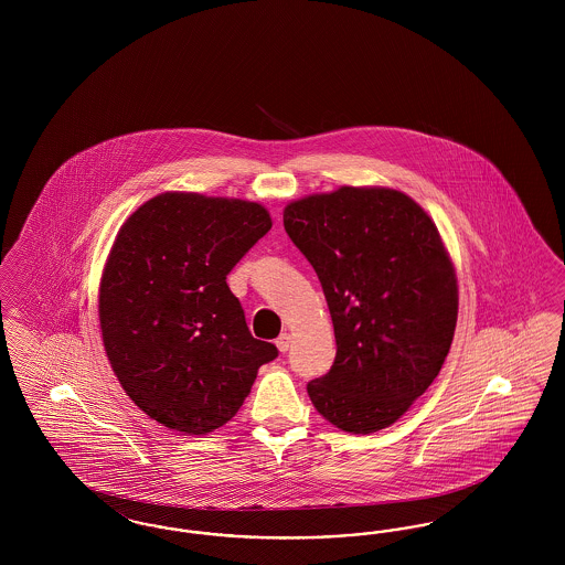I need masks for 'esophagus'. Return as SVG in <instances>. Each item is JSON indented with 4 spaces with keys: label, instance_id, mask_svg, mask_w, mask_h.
<instances>
[{
    "label": "esophagus",
    "instance_id": "1",
    "mask_svg": "<svg viewBox=\"0 0 565 565\" xmlns=\"http://www.w3.org/2000/svg\"><path fill=\"white\" fill-rule=\"evenodd\" d=\"M275 345H277V350L281 351V353H286V351L290 350V345H292V339H290V334H279V339L275 341Z\"/></svg>",
    "mask_w": 565,
    "mask_h": 565
}]
</instances>
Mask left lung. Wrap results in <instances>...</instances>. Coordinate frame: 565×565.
Masks as SVG:
<instances>
[{
	"mask_svg": "<svg viewBox=\"0 0 565 565\" xmlns=\"http://www.w3.org/2000/svg\"><path fill=\"white\" fill-rule=\"evenodd\" d=\"M284 228L318 273L337 339L311 403L341 430L392 426L456 332V273L430 215L398 190L343 186L290 203Z\"/></svg>",
	"mask_w": 565,
	"mask_h": 565,
	"instance_id": "left-lung-1",
	"label": "left lung"
}]
</instances>
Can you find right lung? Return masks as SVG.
Segmentation results:
<instances>
[{
	"instance_id": "right-lung-1",
	"label": "right lung",
	"mask_w": 565,
	"mask_h": 565,
	"mask_svg": "<svg viewBox=\"0 0 565 565\" xmlns=\"http://www.w3.org/2000/svg\"><path fill=\"white\" fill-rule=\"evenodd\" d=\"M270 231L239 199L164 192L120 228L99 290L109 364L169 430L205 434L235 417L277 348L252 337L226 275Z\"/></svg>"
}]
</instances>
